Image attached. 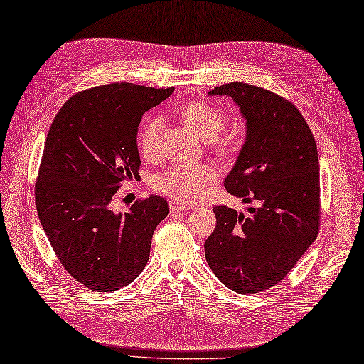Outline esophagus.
I'll use <instances>...</instances> for the list:
<instances>
[{
  "label": "esophagus",
  "instance_id": "1",
  "mask_svg": "<svg viewBox=\"0 0 364 364\" xmlns=\"http://www.w3.org/2000/svg\"><path fill=\"white\" fill-rule=\"evenodd\" d=\"M188 211V210H193V205H188V203H182V202H178V200H171L170 202V211L171 213H178V211Z\"/></svg>",
  "mask_w": 364,
  "mask_h": 364
}]
</instances>
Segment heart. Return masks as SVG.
<instances>
[{"instance_id":"obj_1","label":"heart","mask_w":364,"mask_h":364,"mask_svg":"<svg viewBox=\"0 0 364 364\" xmlns=\"http://www.w3.org/2000/svg\"><path fill=\"white\" fill-rule=\"evenodd\" d=\"M183 121L198 133L202 139L208 141L215 150L230 151L234 146V136L222 133L227 117L222 109L210 102H190L181 112ZM162 121L158 114L146 119L137 136V145L145 158H153L159 149ZM219 173L210 164L186 165L178 164L154 176V188L168 198L183 202L202 199L210 186L218 181Z\"/></svg>"}]
</instances>
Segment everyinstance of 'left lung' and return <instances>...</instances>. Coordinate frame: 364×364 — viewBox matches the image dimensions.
I'll list each match as a JSON object with an SVG mask.
<instances>
[{"label": "left lung", "mask_w": 364, "mask_h": 364, "mask_svg": "<svg viewBox=\"0 0 364 364\" xmlns=\"http://www.w3.org/2000/svg\"><path fill=\"white\" fill-rule=\"evenodd\" d=\"M247 121V136L223 185L250 206L248 215L214 206L205 257L225 287L255 294L276 287L296 267L320 228V168L316 139L292 102L245 82L215 87Z\"/></svg>", "instance_id": "1"}]
</instances>
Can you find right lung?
Here are the masks:
<instances>
[{"mask_svg":"<svg viewBox=\"0 0 364 364\" xmlns=\"http://www.w3.org/2000/svg\"><path fill=\"white\" fill-rule=\"evenodd\" d=\"M174 88L105 84L73 95L48 130L35 186L43 228L61 264L88 289L130 284L150 257L153 232L170 213L161 196L116 213L124 181L139 176L137 127Z\"/></svg>","mask_w":364,"mask_h":364,"instance_id":"right-lung-1","label":"right lung"}]
</instances>
